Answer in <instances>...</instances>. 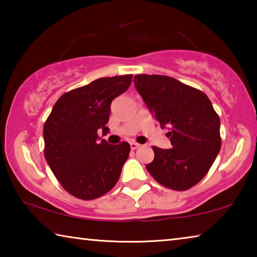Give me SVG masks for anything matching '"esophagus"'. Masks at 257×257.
<instances>
[{"mask_svg": "<svg viewBox=\"0 0 257 257\" xmlns=\"http://www.w3.org/2000/svg\"><path fill=\"white\" fill-rule=\"evenodd\" d=\"M139 146H141V145H139L138 143H136V142H132V143H130V147H132V150H133V151L137 150Z\"/></svg>", "mask_w": 257, "mask_h": 257, "instance_id": "34e87169", "label": "esophagus"}]
</instances>
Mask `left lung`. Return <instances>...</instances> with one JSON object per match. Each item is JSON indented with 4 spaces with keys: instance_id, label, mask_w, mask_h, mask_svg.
I'll return each mask as SVG.
<instances>
[{
    "instance_id": "obj_1",
    "label": "left lung",
    "mask_w": 257,
    "mask_h": 257,
    "mask_svg": "<svg viewBox=\"0 0 257 257\" xmlns=\"http://www.w3.org/2000/svg\"><path fill=\"white\" fill-rule=\"evenodd\" d=\"M135 86L156 121L170 132L172 149L153 146L147 171L167 188L187 190L210 170L221 149L220 118L205 93L161 75H136Z\"/></svg>"
}]
</instances>
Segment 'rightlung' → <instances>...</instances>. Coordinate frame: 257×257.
Returning a JSON list of instances; mask_svg holds the SVG:
<instances>
[{
    "instance_id": "right-lung-1",
    "label": "right lung",
    "mask_w": 257,
    "mask_h": 257,
    "mask_svg": "<svg viewBox=\"0 0 257 257\" xmlns=\"http://www.w3.org/2000/svg\"><path fill=\"white\" fill-rule=\"evenodd\" d=\"M133 75L99 78L61 96L43 128L46 162L63 189L90 201L115 186L130 145L99 141L98 129L107 133L111 102L124 93Z\"/></svg>"
}]
</instances>
